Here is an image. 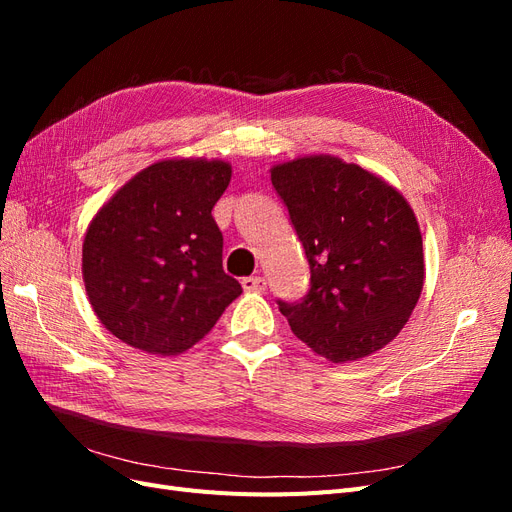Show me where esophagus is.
I'll return each instance as SVG.
<instances>
[{
  "label": "esophagus",
  "instance_id": "1",
  "mask_svg": "<svg viewBox=\"0 0 512 512\" xmlns=\"http://www.w3.org/2000/svg\"><path fill=\"white\" fill-rule=\"evenodd\" d=\"M241 286H243V290H247V292H262V290L267 288V280H265V277H260V275L243 277Z\"/></svg>",
  "mask_w": 512,
  "mask_h": 512
}]
</instances>
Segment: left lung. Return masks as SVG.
Returning a JSON list of instances; mask_svg holds the SVG:
<instances>
[{"label": "left lung", "instance_id": "1", "mask_svg": "<svg viewBox=\"0 0 512 512\" xmlns=\"http://www.w3.org/2000/svg\"><path fill=\"white\" fill-rule=\"evenodd\" d=\"M312 271L301 303L277 301L292 333L331 363L359 361L404 329L425 282L408 200L359 164L318 153L271 168Z\"/></svg>", "mask_w": 512, "mask_h": 512}]
</instances>
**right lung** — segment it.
Segmentation results:
<instances>
[{
  "instance_id": "obj_1",
  "label": "right lung",
  "mask_w": 512,
  "mask_h": 512,
  "mask_svg": "<svg viewBox=\"0 0 512 512\" xmlns=\"http://www.w3.org/2000/svg\"><path fill=\"white\" fill-rule=\"evenodd\" d=\"M224 160L153 162L106 200L83 241L87 299L123 344L173 356L200 342L243 292L222 269L211 209L226 192Z\"/></svg>"
}]
</instances>
